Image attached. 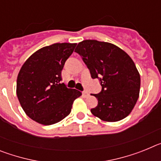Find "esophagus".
Returning a JSON list of instances; mask_svg holds the SVG:
<instances>
[{
	"mask_svg": "<svg viewBox=\"0 0 161 161\" xmlns=\"http://www.w3.org/2000/svg\"><path fill=\"white\" fill-rule=\"evenodd\" d=\"M82 94H83V96L85 97H86L89 96V93H88V92H86V91H83V92H82Z\"/></svg>",
	"mask_w": 161,
	"mask_h": 161,
	"instance_id": "34e87169",
	"label": "esophagus"
}]
</instances>
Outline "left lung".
<instances>
[{
    "mask_svg": "<svg viewBox=\"0 0 161 161\" xmlns=\"http://www.w3.org/2000/svg\"><path fill=\"white\" fill-rule=\"evenodd\" d=\"M75 52L81 56L91 77L97 78L102 85L100 93L93 94L97 106L91 113L106 122L126 118L136 106L140 89V76L131 58L119 47L97 40L79 42Z\"/></svg>",
    "mask_w": 161,
    "mask_h": 161,
    "instance_id": "1",
    "label": "left lung"
}]
</instances>
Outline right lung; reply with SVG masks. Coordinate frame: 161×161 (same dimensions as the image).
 Instances as JSON below:
<instances>
[{
    "label": "right lung",
    "instance_id": "right-lung-1",
    "mask_svg": "<svg viewBox=\"0 0 161 161\" xmlns=\"http://www.w3.org/2000/svg\"><path fill=\"white\" fill-rule=\"evenodd\" d=\"M76 43H55L41 48L22 65L17 79V96L28 117L52 125L67 117L81 93L61 83V72Z\"/></svg>",
    "mask_w": 161,
    "mask_h": 161
}]
</instances>
